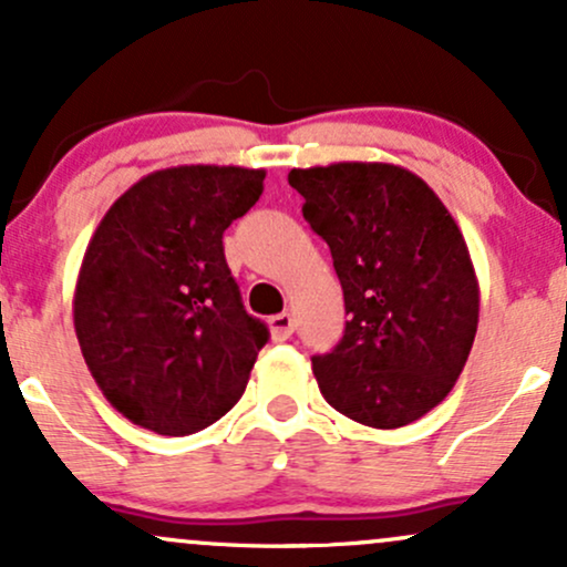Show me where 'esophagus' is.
Instances as JSON below:
<instances>
[{
  "label": "esophagus",
  "instance_id": "obj_1",
  "mask_svg": "<svg viewBox=\"0 0 567 567\" xmlns=\"http://www.w3.org/2000/svg\"><path fill=\"white\" fill-rule=\"evenodd\" d=\"M269 330L275 341H285V338H290L292 330H296V320H292V315H288V311H282V315L269 317Z\"/></svg>",
  "mask_w": 567,
  "mask_h": 567
}]
</instances>
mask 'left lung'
<instances>
[{"instance_id": "1", "label": "left lung", "mask_w": 567, "mask_h": 567, "mask_svg": "<svg viewBox=\"0 0 567 567\" xmlns=\"http://www.w3.org/2000/svg\"><path fill=\"white\" fill-rule=\"evenodd\" d=\"M303 218L333 256L347 330L311 357L347 419L400 429L437 408L477 333L480 285L458 224L426 181L389 162L292 167Z\"/></svg>"}]
</instances>
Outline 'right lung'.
<instances>
[{"instance_id": "right-lung-1", "label": "right lung", "mask_w": 567, "mask_h": 567, "mask_svg": "<svg viewBox=\"0 0 567 567\" xmlns=\"http://www.w3.org/2000/svg\"><path fill=\"white\" fill-rule=\"evenodd\" d=\"M264 178L234 165L148 173L90 237L76 341L97 389L135 426L186 437L245 394L269 330L245 311L224 231L256 205Z\"/></svg>"}]
</instances>
